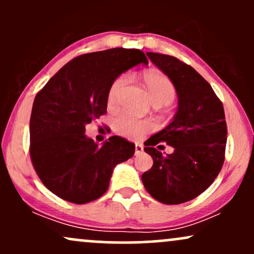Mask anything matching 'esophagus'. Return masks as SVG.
<instances>
[{"instance_id":"esophagus-1","label":"esophagus","mask_w":254,"mask_h":254,"mask_svg":"<svg viewBox=\"0 0 254 254\" xmlns=\"http://www.w3.org/2000/svg\"><path fill=\"white\" fill-rule=\"evenodd\" d=\"M143 153V145L139 144V143H136L135 145V154L136 155H139V154Z\"/></svg>"}]
</instances>
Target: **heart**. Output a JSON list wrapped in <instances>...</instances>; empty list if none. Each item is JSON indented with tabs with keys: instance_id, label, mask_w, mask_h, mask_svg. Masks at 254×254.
Instances as JSON below:
<instances>
[{
	"instance_id": "1",
	"label": "heart",
	"mask_w": 254,
	"mask_h": 254,
	"mask_svg": "<svg viewBox=\"0 0 254 254\" xmlns=\"http://www.w3.org/2000/svg\"><path fill=\"white\" fill-rule=\"evenodd\" d=\"M130 76L127 74H122L113 81L110 86L107 94V103L110 106L117 105L122 93L127 84L129 83ZM143 82L147 87L151 101L155 106H166L174 101L177 97V89L171 78L159 71H147L143 74ZM116 132L118 135L127 137L131 139H141L145 133L154 130L155 125L153 122L147 119H137L129 115H122L116 118L115 123Z\"/></svg>"
}]
</instances>
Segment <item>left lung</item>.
<instances>
[{"label":"left lung","instance_id":"left-lung-1","mask_svg":"<svg viewBox=\"0 0 254 254\" xmlns=\"http://www.w3.org/2000/svg\"><path fill=\"white\" fill-rule=\"evenodd\" d=\"M147 56L174 83L179 106L173 122L144 143L154 164L142 174V182L159 202L182 204L205 191L222 168L227 143L223 105L189 64L170 55ZM161 141L172 145L175 153L165 157L157 151L155 145Z\"/></svg>","mask_w":254,"mask_h":254}]
</instances>
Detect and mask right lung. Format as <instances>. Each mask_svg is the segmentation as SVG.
I'll list each match as a JSON object with an SVG mask.
<instances>
[{
	"label": "right lung",
	"mask_w": 254,
	"mask_h": 254,
	"mask_svg": "<svg viewBox=\"0 0 254 254\" xmlns=\"http://www.w3.org/2000/svg\"><path fill=\"white\" fill-rule=\"evenodd\" d=\"M137 49L115 48L75 57L37 93L30 119V156L46 189L64 200L86 204L109 189L115 166L135 144L111 136L103 147L87 138L84 125L106 113L110 86L137 64Z\"/></svg>",
	"instance_id": "obj_1"
}]
</instances>
